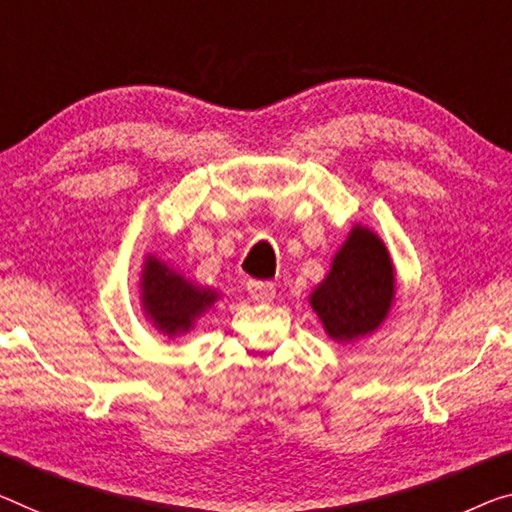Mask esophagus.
Listing matches in <instances>:
<instances>
[{
	"instance_id": "obj_1",
	"label": "esophagus",
	"mask_w": 512,
	"mask_h": 512,
	"mask_svg": "<svg viewBox=\"0 0 512 512\" xmlns=\"http://www.w3.org/2000/svg\"><path fill=\"white\" fill-rule=\"evenodd\" d=\"M247 293L251 295V300H254V302L267 304V302L274 300V293H277V290H274V283H270V281L251 279L247 283Z\"/></svg>"
}]
</instances>
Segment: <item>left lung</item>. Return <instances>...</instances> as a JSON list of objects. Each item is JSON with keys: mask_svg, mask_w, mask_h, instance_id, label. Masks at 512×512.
<instances>
[{"mask_svg": "<svg viewBox=\"0 0 512 512\" xmlns=\"http://www.w3.org/2000/svg\"><path fill=\"white\" fill-rule=\"evenodd\" d=\"M393 265L384 242L364 226H355L332 272L311 293V306L334 341H355L375 332L393 302Z\"/></svg>", "mask_w": 512, "mask_h": 512, "instance_id": "8db88e82", "label": "left lung"}]
</instances>
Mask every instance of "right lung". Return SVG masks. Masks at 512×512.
Segmentation results:
<instances>
[{"label":"right lung","mask_w":512,"mask_h":512,"mask_svg":"<svg viewBox=\"0 0 512 512\" xmlns=\"http://www.w3.org/2000/svg\"><path fill=\"white\" fill-rule=\"evenodd\" d=\"M217 293L210 288L194 286L192 281L169 270L167 263L148 256L141 274V302L146 316L160 332L176 336L187 332L194 320L217 302Z\"/></svg>","instance_id":"add662e5"}]
</instances>
